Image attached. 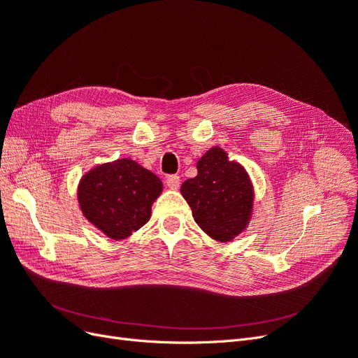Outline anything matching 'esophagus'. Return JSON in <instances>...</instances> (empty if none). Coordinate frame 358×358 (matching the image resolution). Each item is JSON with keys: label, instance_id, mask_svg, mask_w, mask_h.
<instances>
[{"label": "esophagus", "instance_id": "1", "mask_svg": "<svg viewBox=\"0 0 358 358\" xmlns=\"http://www.w3.org/2000/svg\"><path fill=\"white\" fill-rule=\"evenodd\" d=\"M165 184L169 189L176 190V189L180 187V177L178 176H168L166 180H165Z\"/></svg>", "mask_w": 358, "mask_h": 358}]
</instances>
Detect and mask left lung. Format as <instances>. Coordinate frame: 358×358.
Listing matches in <instances>:
<instances>
[{
    "instance_id": "1",
    "label": "left lung",
    "mask_w": 358,
    "mask_h": 358,
    "mask_svg": "<svg viewBox=\"0 0 358 358\" xmlns=\"http://www.w3.org/2000/svg\"><path fill=\"white\" fill-rule=\"evenodd\" d=\"M181 193L194 222L217 241L236 236L250 220L252 187L244 168L229 162L220 147L206 152L198 162V176L182 182Z\"/></svg>"
}]
</instances>
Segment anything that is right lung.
<instances>
[{
	"label": "right lung",
	"instance_id": "add662e5",
	"mask_svg": "<svg viewBox=\"0 0 358 358\" xmlns=\"http://www.w3.org/2000/svg\"><path fill=\"white\" fill-rule=\"evenodd\" d=\"M162 181L131 159L92 169L82 178L78 201L90 223L113 239H124L144 226Z\"/></svg>",
	"mask_w": 358,
	"mask_h": 358
}]
</instances>
